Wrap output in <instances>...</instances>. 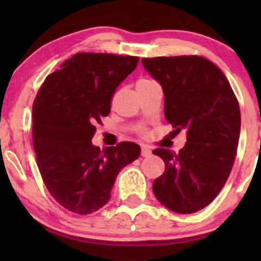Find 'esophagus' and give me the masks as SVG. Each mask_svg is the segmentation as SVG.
I'll use <instances>...</instances> for the list:
<instances>
[{"label": "esophagus", "mask_w": 261, "mask_h": 261, "mask_svg": "<svg viewBox=\"0 0 261 261\" xmlns=\"http://www.w3.org/2000/svg\"><path fill=\"white\" fill-rule=\"evenodd\" d=\"M151 149H149L147 146H142V148H141V155L142 157H148V155H151Z\"/></svg>", "instance_id": "obj_1"}]
</instances>
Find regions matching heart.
<instances>
[{
    "mask_svg": "<svg viewBox=\"0 0 261 261\" xmlns=\"http://www.w3.org/2000/svg\"><path fill=\"white\" fill-rule=\"evenodd\" d=\"M149 81H151V80H146V79H141V80H139V81H137V83H145V82H149Z\"/></svg>",
    "mask_w": 261,
    "mask_h": 261,
    "instance_id": "1",
    "label": "heart"
}]
</instances>
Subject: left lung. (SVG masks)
Wrapping results in <instances>:
<instances>
[{"instance_id":"1","label":"left lung","mask_w":261,"mask_h":261,"mask_svg":"<svg viewBox=\"0 0 261 261\" xmlns=\"http://www.w3.org/2000/svg\"><path fill=\"white\" fill-rule=\"evenodd\" d=\"M161 83L164 116L175 133L187 130L179 153L155 148L166 169L153 182V194L176 214H194L211 203L228 179L234 163L241 110L224 73L197 55L141 60Z\"/></svg>"}]
</instances>
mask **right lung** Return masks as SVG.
Returning <instances> with one entry per match:
<instances>
[{"label": "right lung", "mask_w": 261, "mask_h": 261, "mask_svg": "<svg viewBox=\"0 0 261 261\" xmlns=\"http://www.w3.org/2000/svg\"><path fill=\"white\" fill-rule=\"evenodd\" d=\"M137 56L79 53L46 77L33 104V146L45 187L79 215L103 207L119 172L140 157L135 142L93 146L95 124L110 113L116 87Z\"/></svg>", "instance_id": "1"}]
</instances>
